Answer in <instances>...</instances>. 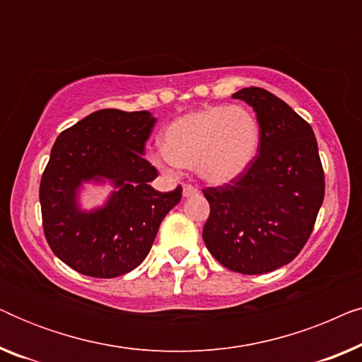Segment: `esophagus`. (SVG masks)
Masks as SVG:
<instances>
[{
    "label": "esophagus",
    "instance_id": "obj_1",
    "mask_svg": "<svg viewBox=\"0 0 362 362\" xmlns=\"http://www.w3.org/2000/svg\"><path fill=\"white\" fill-rule=\"evenodd\" d=\"M197 194H199V191H197L194 186L185 185V187H182V197H192V196H197Z\"/></svg>",
    "mask_w": 362,
    "mask_h": 362
}]
</instances>
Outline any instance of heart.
<instances>
[{
    "label": "heart",
    "mask_w": 362,
    "mask_h": 362,
    "mask_svg": "<svg viewBox=\"0 0 362 362\" xmlns=\"http://www.w3.org/2000/svg\"><path fill=\"white\" fill-rule=\"evenodd\" d=\"M163 150L151 160L161 170H196L209 185L235 181L254 163L260 145L257 118L244 107H207L186 113L163 132Z\"/></svg>",
    "instance_id": "b5f03b06"
}]
</instances>
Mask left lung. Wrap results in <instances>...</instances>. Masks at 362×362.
<instances>
[{
    "label": "left lung",
    "instance_id": "1",
    "mask_svg": "<svg viewBox=\"0 0 362 362\" xmlns=\"http://www.w3.org/2000/svg\"><path fill=\"white\" fill-rule=\"evenodd\" d=\"M232 97L254 108L259 155L230 185L204 189L211 214L202 239L229 270L269 274L290 264L308 240L325 199V173L315 133L293 108L260 87Z\"/></svg>",
    "mask_w": 362,
    "mask_h": 362
}]
</instances>
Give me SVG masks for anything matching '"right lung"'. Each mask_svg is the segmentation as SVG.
Masks as SVG:
<instances>
[{
    "label": "right lung",
    "instance_id": "1",
    "mask_svg": "<svg viewBox=\"0 0 362 362\" xmlns=\"http://www.w3.org/2000/svg\"><path fill=\"white\" fill-rule=\"evenodd\" d=\"M150 112L97 110L57 136L44 170L39 201L54 254L78 274L115 279L146 259L165 216L181 201V186L160 192L145 160L155 127ZM87 184L112 187L102 206L86 210Z\"/></svg>",
    "mask_w": 362,
    "mask_h": 362
}]
</instances>
